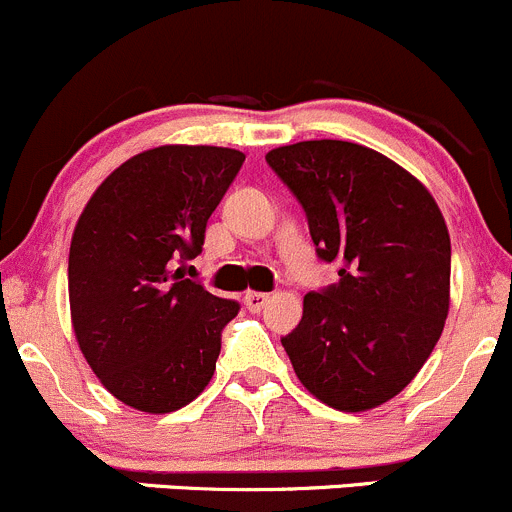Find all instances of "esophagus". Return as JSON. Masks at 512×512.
Returning a JSON list of instances; mask_svg holds the SVG:
<instances>
[{"label":"esophagus","instance_id":"obj_1","mask_svg":"<svg viewBox=\"0 0 512 512\" xmlns=\"http://www.w3.org/2000/svg\"><path fill=\"white\" fill-rule=\"evenodd\" d=\"M268 301H271V296H268V293H261V291H249L244 296L246 308H249V311H254V313L261 311V308L266 306Z\"/></svg>","mask_w":512,"mask_h":512}]
</instances>
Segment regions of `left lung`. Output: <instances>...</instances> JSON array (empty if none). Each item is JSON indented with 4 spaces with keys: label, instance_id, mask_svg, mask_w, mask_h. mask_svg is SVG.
Segmentation results:
<instances>
[{
    "label": "left lung",
    "instance_id": "1",
    "mask_svg": "<svg viewBox=\"0 0 512 512\" xmlns=\"http://www.w3.org/2000/svg\"><path fill=\"white\" fill-rule=\"evenodd\" d=\"M338 281L303 298L281 338L298 381L326 406L368 411L416 378L443 333L450 236L426 186L378 151L336 139L266 154Z\"/></svg>",
    "mask_w": 512,
    "mask_h": 512
}]
</instances>
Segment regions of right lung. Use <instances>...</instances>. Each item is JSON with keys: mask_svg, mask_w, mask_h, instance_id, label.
<instances>
[{"mask_svg": "<svg viewBox=\"0 0 512 512\" xmlns=\"http://www.w3.org/2000/svg\"><path fill=\"white\" fill-rule=\"evenodd\" d=\"M246 156L224 146H159L111 171L77 221L69 306L86 363L144 413L194 401L216 371L239 301L181 276Z\"/></svg>", "mask_w": 512, "mask_h": 512, "instance_id": "right-lung-1", "label": "right lung"}]
</instances>
